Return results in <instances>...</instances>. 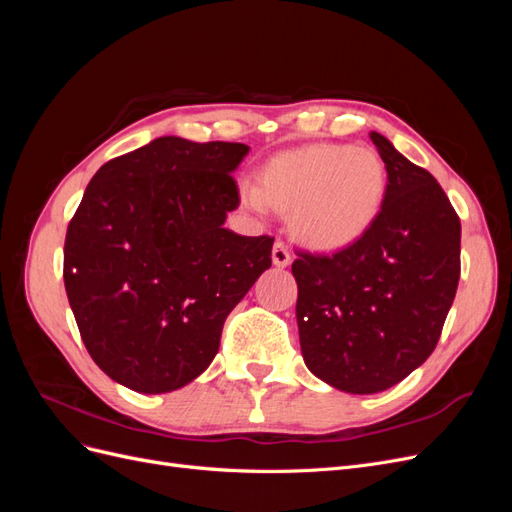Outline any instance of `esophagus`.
Instances as JSON below:
<instances>
[{
	"mask_svg": "<svg viewBox=\"0 0 512 512\" xmlns=\"http://www.w3.org/2000/svg\"><path fill=\"white\" fill-rule=\"evenodd\" d=\"M271 258H273V265H275V267H280V269L288 267L290 262H292V254H290V250H288V245L282 243V241H275Z\"/></svg>",
	"mask_w": 512,
	"mask_h": 512,
	"instance_id": "obj_1",
	"label": "esophagus"
}]
</instances>
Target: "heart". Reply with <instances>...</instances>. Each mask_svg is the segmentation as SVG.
<instances>
[{"instance_id":"b5f03b06","label":"heart","mask_w":512,"mask_h":512,"mask_svg":"<svg viewBox=\"0 0 512 512\" xmlns=\"http://www.w3.org/2000/svg\"><path fill=\"white\" fill-rule=\"evenodd\" d=\"M386 166L378 151L350 145H305L277 153L260 173V188L243 183L241 203L292 213V230L318 252H337L374 226L386 198Z\"/></svg>"}]
</instances>
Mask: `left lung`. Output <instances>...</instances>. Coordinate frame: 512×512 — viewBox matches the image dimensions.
Wrapping results in <instances>:
<instances>
[{"label":"left lung","mask_w":512,"mask_h":512,"mask_svg":"<svg viewBox=\"0 0 512 512\" xmlns=\"http://www.w3.org/2000/svg\"><path fill=\"white\" fill-rule=\"evenodd\" d=\"M369 138L389 179L378 220L342 252L292 262L305 365L352 395L391 389L429 359L459 284L451 200L389 138Z\"/></svg>","instance_id":"obj_1"}]
</instances>
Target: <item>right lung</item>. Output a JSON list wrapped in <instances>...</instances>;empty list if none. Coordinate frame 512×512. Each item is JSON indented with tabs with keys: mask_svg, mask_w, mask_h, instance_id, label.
<instances>
[{
	"mask_svg": "<svg viewBox=\"0 0 512 512\" xmlns=\"http://www.w3.org/2000/svg\"><path fill=\"white\" fill-rule=\"evenodd\" d=\"M250 147L160 136L106 162L68 226L64 282L91 359L136 393L177 391L220 350L273 239L224 228Z\"/></svg>",
	"mask_w": 512,
	"mask_h": 512,
	"instance_id": "right-lung-1",
	"label": "right lung"
}]
</instances>
